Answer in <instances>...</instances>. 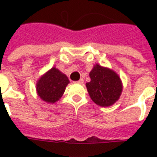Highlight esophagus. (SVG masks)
Here are the masks:
<instances>
[{"label":"esophagus","mask_w":157,"mask_h":157,"mask_svg":"<svg viewBox=\"0 0 157 157\" xmlns=\"http://www.w3.org/2000/svg\"><path fill=\"white\" fill-rule=\"evenodd\" d=\"M76 83H79V84H82L83 82H84V80H83V78H81L79 81H77V82H75Z\"/></svg>","instance_id":"1"}]
</instances>
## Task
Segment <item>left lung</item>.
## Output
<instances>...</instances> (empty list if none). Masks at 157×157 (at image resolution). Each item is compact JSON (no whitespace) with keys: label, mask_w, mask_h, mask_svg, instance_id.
Wrapping results in <instances>:
<instances>
[{"label":"left lung","mask_w":157,"mask_h":157,"mask_svg":"<svg viewBox=\"0 0 157 157\" xmlns=\"http://www.w3.org/2000/svg\"><path fill=\"white\" fill-rule=\"evenodd\" d=\"M89 75L91 82H87L86 86L90 98L96 104L109 107L118 101L123 86L116 72L96 64Z\"/></svg>","instance_id":"obj_1"}]
</instances>
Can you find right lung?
<instances>
[{"label": "right lung", "mask_w": 157, "mask_h": 157, "mask_svg": "<svg viewBox=\"0 0 157 157\" xmlns=\"http://www.w3.org/2000/svg\"><path fill=\"white\" fill-rule=\"evenodd\" d=\"M69 82L68 77L65 74L53 67L39 79L36 90L43 101L55 103L61 98Z\"/></svg>", "instance_id": "obj_1"}]
</instances>
